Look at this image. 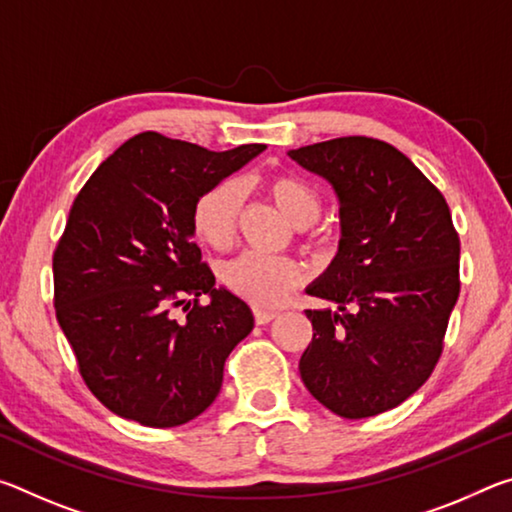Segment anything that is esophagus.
<instances>
[{"mask_svg": "<svg viewBox=\"0 0 512 512\" xmlns=\"http://www.w3.org/2000/svg\"><path fill=\"white\" fill-rule=\"evenodd\" d=\"M277 314L273 309H262V307H255V323L257 325H266V323H271V320L275 318Z\"/></svg>", "mask_w": 512, "mask_h": 512, "instance_id": "1", "label": "esophagus"}]
</instances>
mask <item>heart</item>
<instances>
[{"label":"heart","instance_id":"1","mask_svg":"<svg viewBox=\"0 0 512 512\" xmlns=\"http://www.w3.org/2000/svg\"><path fill=\"white\" fill-rule=\"evenodd\" d=\"M264 192L280 207L284 216L307 232L309 239H320L314 225L323 210V198L309 180L296 173H271L264 178ZM241 210V189L232 180H221L196 198L192 207V230L198 241L214 250H225L237 237ZM223 280L232 293L257 307H275L302 282L300 266L287 257L244 253L225 266Z\"/></svg>","mask_w":512,"mask_h":512}]
</instances>
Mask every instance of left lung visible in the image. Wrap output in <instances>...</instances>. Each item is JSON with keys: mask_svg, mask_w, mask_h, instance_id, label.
<instances>
[{"mask_svg": "<svg viewBox=\"0 0 512 512\" xmlns=\"http://www.w3.org/2000/svg\"><path fill=\"white\" fill-rule=\"evenodd\" d=\"M339 196L341 241L307 289L336 309H307V391L336 415L395 409L429 379L461 293V241L438 187L395 146L352 135L289 151Z\"/></svg>", "mask_w": 512, "mask_h": 512, "instance_id": "left-lung-1", "label": "left lung"}]
</instances>
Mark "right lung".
I'll return each mask as SVG.
<instances>
[{
  "label": "right lung",
  "instance_id": "add662e5",
  "mask_svg": "<svg viewBox=\"0 0 512 512\" xmlns=\"http://www.w3.org/2000/svg\"><path fill=\"white\" fill-rule=\"evenodd\" d=\"M264 149L216 153L140 133L74 198L54 250L56 318L83 381L119 418L178 427L219 395L225 359L255 320L244 300L214 287L194 244L192 207ZM176 306L183 321L172 318Z\"/></svg>",
  "mask_w": 512,
  "mask_h": 512
}]
</instances>
